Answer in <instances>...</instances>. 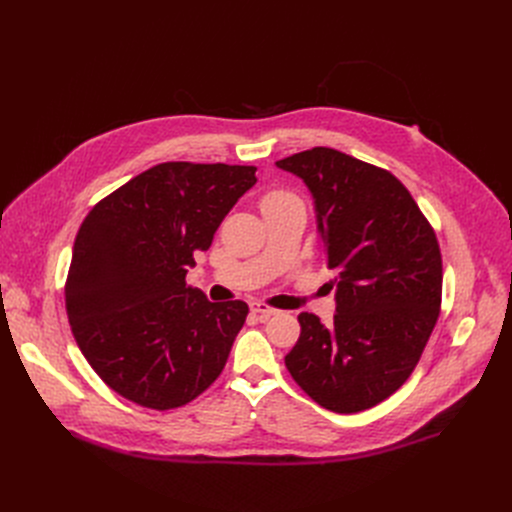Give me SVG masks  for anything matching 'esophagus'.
<instances>
[{"label": "esophagus", "instance_id": "34e87169", "mask_svg": "<svg viewBox=\"0 0 512 512\" xmlns=\"http://www.w3.org/2000/svg\"><path fill=\"white\" fill-rule=\"evenodd\" d=\"M251 313H253L257 319L265 321V319H270L272 315H276L278 309H274V307H270V305H265V303H251Z\"/></svg>", "mask_w": 512, "mask_h": 512}]
</instances>
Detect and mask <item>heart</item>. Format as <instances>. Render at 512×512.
Here are the masks:
<instances>
[{
    "mask_svg": "<svg viewBox=\"0 0 512 512\" xmlns=\"http://www.w3.org/2000/svg\"><path fill=\"white\" fill-rule=\"evenodd\" d=\"M292 195L288 191H282V188H274V191H267L261 199V207L263 205H272V203H280L284 199H290Z\"/></svg>",
    "mask_w": 512,
    "mask_h": 512,
    "instance_id": "heart-1",
    "label": "heart"
}]
</instances>
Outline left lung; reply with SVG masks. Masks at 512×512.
I'll return each mask as SVG.
<instances>
[{
	"label": "left lung",
	"mask_w": 512,
	"mask_h": 512,
	"mask_svg": "<svg viewBox=\"0 0 512 512\" xmlns=\"http://www.w3.org/2000/svg\"><path fill=\"white\" fill-rule=\"evenodd\" d=\"M276 166L309 186L326 265L338 274L334 321L301 313L286 367L319 407L371 409L411 378L440 317L436 232L405 184L353 155L313 147Z\"/></svg>",
	"instance_id": "obj_1"
}]
</instances>
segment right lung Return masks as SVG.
I'll use <instances>...</instances> for the list:
<instances>
[{
	"instance_id": "add662e5",
	"label": "right lung",
	"mask_w": 512,
	"mask_h": 512,
	"mask_svg": "<svg viewBox=\"0 0 512 512\" xmlns=\"http://www.w3.org/2000/svg\"><path fill=\"white\" fill-rule=\"evenodd\" d=\"M255 166L166 161L103 197L80 224L64 286L74 340L126 400L170 411L222 373L245 301L211 303L186 284Z\"/></svg>"
}]
</instances>
